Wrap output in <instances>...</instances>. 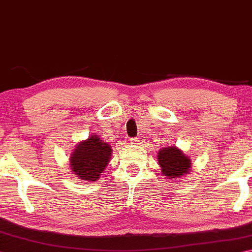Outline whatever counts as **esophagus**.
Masks as SVG:
<instances>
[{
	"instance_id": "esophagus-1",
	"label": "esophagus",
	"mask_w": 252,
	"mask_h": 252,
	"mask_svg": "<svg viewBox=\"0 0 252 252\" xmlns=\"http://www.w3.org/2000/svg\"><path fill=\"white\" fill-rule=\"evenodd\" d=\"M129 143L131 145H138L139 144V138H130Z\"/></svg>"
}]
</instances>
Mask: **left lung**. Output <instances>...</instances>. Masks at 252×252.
Masks as SVG:
<instances>
[{"instance_id": "1", "label": "left lung", "mask_w": 252, "mask_h": 252, "mask_svg": "<svg viewBox=\"0 0 252 252\" xmlns=\"http://www.w3.org/2000/svg\"><path fill=\"white\" fill-rule=\"evenodd\" d=\"M157 159L161 167V175L166 179L176 180L188 175L191 169V160L182 149L168 146L159 149Z\"/></svg>"}]
</instances>
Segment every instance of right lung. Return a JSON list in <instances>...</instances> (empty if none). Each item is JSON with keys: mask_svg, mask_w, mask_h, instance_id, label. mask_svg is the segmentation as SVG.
Returning <instances> with one entry per match:
<instances>
[{"mask_svg": "<svg viewBox=\"0 0 252 252\" xmlns=\"http://www.w3.org/2000/svg\"><path fill=\"white\" fill-rule=\"evenodd\" d=\"M112 146L100 136L91 134L86 140L78 142L70 154L69 167L79 179L94 183L109 164Z\"/></svg>", "mask_w": 252, "mask_h": 252, "instance_id": "add662e5", "label": "right lung"}]
</instances>
